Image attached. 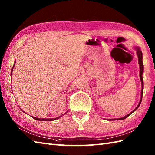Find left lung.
Wrapping results in <instances>:
<instances>
[{
  "label": "left lung",
  "instance_id": "1",
  "mask_svg": "<svg viewBox=\"0 0 155 155\" xmlns=\"http://www.w3.org/2000/svg\"><path fill=\"white\" fill-rule=\"evenodd\" d=\"M135 48L137 49V56H138V58H139V66H140V74H139V75H140V81H141V84H142V89H141V97H140V102H139V104H138V106L137 107V108L132 112V113H130V114H127V116H125V117H123V118H115V119H110V120H124V119H125V118H127L131 113H133L134 110H136L137 109L138 107H139L140 106V103H141V101H142L143 93V87H144V85H143V70H144V66H143V53H142V52H141V51L140 50L139 47H136Z\"/></svg>",
  "mask_w": 155,
  "mask_h": 155
}]
</instances>
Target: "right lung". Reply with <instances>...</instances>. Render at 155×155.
Wrapping results in <instances>:
<instances>
[{"instance_id": "right-lung-1", "label": "right lung", "mask_w": 155, "mask_h": 155, "mask_svg": "<svg viewBox=\"0 0 155 155\" xmlns=\"http://www.w3.org/2000/svg\"><path fill=\"white\" fill-rule=\"evenodd\" d=\"M16 62V61H15ZM15 64H14V65H13V67H12V70H11V74L12 75V70H13V68H14V67H15ZM32 118H34V119H35V120H48V121H52V120H56V119H57V118H58L59 117H58V118H37V117H32Z\"/></svg>"}]
</instances>
